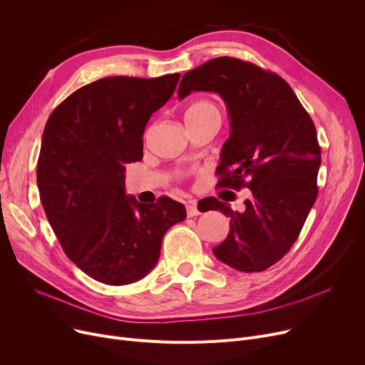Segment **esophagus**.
Listing matches in <instances>:
<instances>
[{"instance_id": "obj_1", "label": "esophagus", "mask_w": 365, "mask_h": 365, "mask_svg": "<svg viewBox=\"0 0 365 365\" xmlns=\"http://www.w3.org/2000/svg\"><path fill=\"white\" fill-rule=\"evenodd\" d=\"M186 213H187V216H189V217H194V216L201 215V212L198 210V207H197V202H195V201H189V202L186 204Z\"/></svg>"}]
</instances>
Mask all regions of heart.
Listing matches in <instances>:
<instances>
[{"mask_svg": "<svg viewBox=\"0 0 365 365\" xmlns=\"http://www.w3.org/2000/svg\"><path fill=\"white\" fill-rule=\"evenodd\" d=\"M210 113H219L217 108L212 103V102H207V101H200L190 105L186 112H185V121L189 120H197L201 117H205V115Z\"/></svg>", "mask_w": 365, "mask_h": 365, "instance_id": "b5f03b06", "label": "heart"}]
</instances>
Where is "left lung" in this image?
Returning <instances> with one entry per match:
<instances>
[{
	"mask_svg": "<svg viewBox=\"0 0 365 365\" xmlns=\"http://www.w3.org/2000/svg\"><path fill=\"white\" fill-rule=\"evenodd\" d=\"M192 91L217 93L231 134L223 143L217 187L250 189L242 212L207 198L202 212L231 217L215 256L241 272H262L296 242L317 200L321 149L317 130L279 75L235 57H217L183 75L179 99Z\"/></svg>",
	"mask_w": 365,
	"mask_h": 365,
	"instance_id": "8db88e82",
	"label": "left lung"
}]
</instances>
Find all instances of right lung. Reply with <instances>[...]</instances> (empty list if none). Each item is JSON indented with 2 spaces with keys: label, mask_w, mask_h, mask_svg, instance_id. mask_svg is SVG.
<instances>
[{
  "label": "right lung",
  "mask_w": 365,
  "mask_h": 365,
  "mask_svg": "<svg viewBox=\"0 0 365 365\" xmlns=\"http://www.w3.org/2000/svg\"><path fill=\"white\" fill-rule=\"evenodd\" d=\"M179 78L108 76L73 91L46 124L36 165L41 204L66 256L96 281L142 279L164 234L186 219L183 204L168 197L142 204L124 186L125 165L143 157L150 115Z\"/></svg>",
  "instance_id": "right-lung-1"
}]
</instances>
